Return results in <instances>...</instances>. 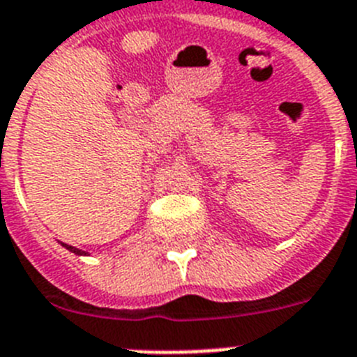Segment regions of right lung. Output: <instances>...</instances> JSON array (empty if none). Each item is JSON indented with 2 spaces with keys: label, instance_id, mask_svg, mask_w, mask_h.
Listing matches in <instances>:
<instances>
[{
  "label": "right lung",
  "instance_id": "obj_1",
  "mask_svg": "<svg viewBox=\"0 0 357 357\" xmlns=\"http://www.w3.org/2000/svg\"><path fill=\"white\" fill-rule=\"evenodd\" d=\"M63 245H65V248H66V249H68V251L75 252V255H86V252H83V251H79V249L72 248V245H68V243H63Z\"/></svg>",
  "mask_w": 357,
  "mask_h": 357
}]
</instances>
